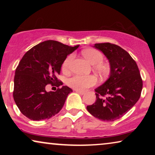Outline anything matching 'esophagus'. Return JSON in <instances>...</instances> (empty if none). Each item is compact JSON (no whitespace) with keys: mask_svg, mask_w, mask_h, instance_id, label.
Returning <instances> with one entry per match:
<instances>
[{"mask_svg":"<svg viewBox=\"0 0 155 155\" xmlns=\"http://www.w3.org/2000/svg\"><path fill=\"white\" fill-rule=\"evenodd\" d=\"M75 91L77 93H78V94H80L81 95H83L84 94V92H83V91H80V90H75Z\"/></svg>","mask_w":155,"mask_h":155,"instance_id":"34e87169","label":"esophagus"}]
</instances>
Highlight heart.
<instances>
[{"label": "heart", "mask_w": 155, "mask_h": 155, "mask_svg": "<svg viewBox=\"0 0 155 155\" xmlns=\"http://www.w3.org/2000/svg\"><path fill=\"white\" fill-rule=\"evenodd\" d=\"M83 56L91 64L94 65V68L101 73H104L106 68L101 62L104 61V56L100 51L95 48H87L82 51ZM74 58L73 54H70L63 61L62 70L64 72L69 71ZM97 78L94 75H75L68 80V84L72 88L76 90L83 91L90 87L94 86L97 83Z\"/></svg>", "instance_id": "obj_1"}]
</instances>
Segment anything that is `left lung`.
<instances>
[{
  "mask_svg": "<svg viewBox=\"0 0 155 155\" xmlns=\"http://www.w3.org/2000/svg\"><path fill=\"white\" fill-rule=\"evenodd\" d=\"M109 59L111 65L109 78L95 89L96 101L87 107L95 118L114 121L124 116L140 97L143 80L137 63L130 55L111 43L95 44Z\"/></svg>",
  "mask_w": 155,
  "mask_h": 155,
  "instance_id": "obj_1",
  "label": "left lung"
}]
</instances>
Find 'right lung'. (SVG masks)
Instances as JSON below:
<instances>
[{"label":"right lung","instance_id":"obj_1","mask_svg":"<svg viewBox=\"0 0 155 155\" xmlns=\"http://www.w3.org/2000/svg\"><path fill=\"white\" fill-rule=\"evenodd\" d=\"M74 47L61 42L48 40L29 49L19 63L14 78L13 98L23 115L33 120L48 119L58 113L73 90L56 75L61 65ZM48 84L59 88L56 92H46Z\"/></svg>","mask_w":155,"mask_h":155}]
</instances>
